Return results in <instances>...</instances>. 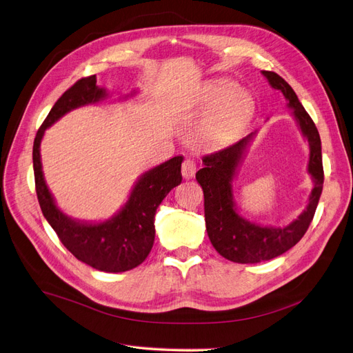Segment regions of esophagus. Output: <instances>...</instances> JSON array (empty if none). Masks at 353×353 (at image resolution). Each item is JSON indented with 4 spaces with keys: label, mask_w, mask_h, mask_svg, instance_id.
<instances>
[{
    "label": "esophagus",
    "mask_w": 353,
    "mask_h": 353,
    "mask_svg": "<svg viewBox=\"0 0 353 353\" xmlns=\"http://www.w3.org/2000/svg\"><path fill=\"white\" fill-rule=\"evenodd\" d=\"M194 173H196V164H194V161L192 159H186L185 161H183V164H181V174H183V177L189 180V179H192L194 176Z\"/></svg>",
    "instance_id": "1"
}]
</instances>
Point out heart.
<instances>
[{
    "label": "heart",
    "mask_w": 353,
    "mask_h": 353,
    "mask_svg": "<svg viewBox=\"0 0 353 353\" xmlns=\"http://www.w3.org/2000/svg\"><path fill=\"white\" fill-rule=\"evenodd\" d=\"M250 111V98L238 83L218 79L210 82L201 98V112L206 114L196 130V141L213 147L235 135Z\"/></svg>",
    "instance_id": "heart-1"
}]
</instances>
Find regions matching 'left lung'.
I'll return each instance as SVG.
<instances>
[{"mask_svg":"<svg viewBox=\"0 0 353 353\" xmlns=\"http://www.w3.org/2000/svg\"><path fill=\"white\" fill-rule=\"evenodd\" d=\"M261 73L272 89L281 92L299 131L309 143L307 173L313 180V189L307 206L297 219L284 226L259 225L242 216L234 197V180L258 130L231 145L205 156V165L196 173V180L203 189L208 236L213 248L223 258L238 264L268 261L293 248L313 221L325 180L320 135L313 119L303 108L293 88L281 76L268 70Z\"/></svg>","mask_w":353,"mask_h":353,"instance_id":"left-lung-1","label":"left lung"}]
</instances>
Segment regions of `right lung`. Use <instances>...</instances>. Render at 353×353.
<instances>
[{
  "mask_svg": "<svg viewBox=\"0 0 353 353\" xmlns=\"http://www.w3.org/2000/svg\"><path fill=\"white\" fill-rule=\"evenodd\" d=\"M137 90L119 97L125 101ZM110 97L97 85V76L76 82L60 97L39 128L33 145V167L37 199L44 218L54 229L65 247L89 267L103 272H122L140 265L154 243V216L163 199L181 183V156H176L143 173L132 186L127 202L110 219L101 222L79 221L68 216L56 205L46 185L40 144L46 130L68 112L81 106L95 105Z\"/></svg>",
  "mask_w": 353,
  "mask_h": 353,
  "instance_id": "right-lung-1",
  "label": "right lung"
}]
</instances>
